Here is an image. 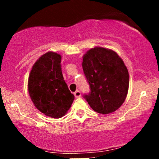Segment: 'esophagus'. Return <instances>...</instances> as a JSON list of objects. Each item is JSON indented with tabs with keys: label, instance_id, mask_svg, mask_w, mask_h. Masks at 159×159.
<instances>
[{
	"label": "esophagus",
	"instance_id": "34e87169",
	"mask_svg": "<svg viewBox=\"0 0 159 159\" xmlns=\"http://www.w3.org/2000/svg\"><path fill=\"white\" fill-rule=\"evenodd\" d=\"M74 95H75V96L76 98H79V97H81V92H80L79 90H76L75 92L74 93Z\"/></svg>",
	"mask_w": 159,
	"mask_h": 159
}]
</instances>
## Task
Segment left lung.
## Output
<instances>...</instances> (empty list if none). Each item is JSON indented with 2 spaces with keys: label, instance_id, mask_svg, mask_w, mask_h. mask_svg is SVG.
I'll return each instance as SVG.
<instances>
[{
  "label": "left lung",
  "instance_id": "8db88e82",
  "mask_svg": "<svg viewBox=\"0 0 159 159\" xmlns=\"http://www.w3.org/2000/svg\"><path fill=\"white\" fill-rule=\"evenodd\" d=\"M82 67L90 89L84 98L93 110L102 114L117 110L126 98L129 84L123 60L114 51L96 47L84 55Z\"/></svg>",
  "mask_w": 159,
  "mask_h": 159
}]
</instances>
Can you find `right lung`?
Here are the masks:
<instances>
[{"mask_svg": "<svg viewBox=\"0 0 159 159\" xmlns=\"http://www.w3.org/2000/svg\"><path fill=\"white\" fill-rule=\"evenodd\" d=\"M61 63L59 54L47 52L34 63L28 78V92L35 107L52 118L64 116L75 99L63 79Z\"/></svg>", "mask_w": 159, "mask_h": 159, "instance_id": "1", "label": "right lung"}]
</instances>
